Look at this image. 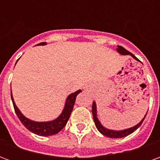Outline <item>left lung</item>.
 I'll use <instances>...</instances> for the list:
<instances>
[{"mask_svg": "<svg viewBox=\"0 0 160 160\" xmlns=\"http://www.w3.org/2000/svg\"><path fill=\"white\" fill-rule=\"evenodd\" d=\"M117 50L118 51V53H120L121 55H130L132 57H134V59L139 60L135 57V56L133 55V54H131L129 51H128L127 49H124L122 46H120L118 45V49ZM92 116H93V120H94V122H95V125H96V128H98V130L100 132L101 134H104L105 136H107V137H110V138H122V137H125V136H128V134H132L134 131H135L138 128L141 126L142 122H143V121H144L145 118H146V116L147 114L145 115L144 118L142 119V120L137 124V125H135L134 127L132 128H127V129H124V130H120V131H116V130H111V129H108V128H105L100 123V122L98 121L97 118V106H96V103L93 101V103H92ZM148 113V112H147Z\"/></svg>", "mask_w": 160, "mask_h": 160, "instance_id": "left-lung-1", "label": "left lung"}]
</instances>
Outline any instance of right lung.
I'll return each instance as SVG.
<instances>
[{"label": "right lung", "instance_id": "obj_1", "mask_svg": "<svg viewBox=\"0 0 160 160\" xmlns=\"http://www.w3.org/2000/svg\"><path fill=\"white\" fill-rule=\"evenodd\" d=\"M45 44L44 42L43 43H40V45H43ZM81 90H79L71 93L67 98L66 104L64 106L62 114L60 115L58 118L55 119V120L50 121V122H34L26 118L24 115L20 112L18 107L16 106L14 100L12 98V95L11 93V98H12V104H13V108H14V111L15 113L18 116V118L20 120V122H22V124L25 127L28 129V130L32 131V133L41 136H49V135H53V134H56L57 133H59L60 131L63 128L66 126L68 121L69 119L70 115L71 112L73 111V105L75 103V99L78 94L80 93Z\"/></svg>", "mask_w": 160, "mask_h": 160}]
</instances>
